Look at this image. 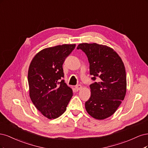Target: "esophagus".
Returning a JSON list of instances; mask_svg holds the SVG:
<instances>
[{"label":"esophagus","instance_id":"obj_1","mask_svg":"<svg viewBox=\"0 0 148 148\" xmlns=\"http://www.w3.org/2000/svg\"><path fill=\"white\" fill-rule=\"evenodd\" d=\"M82 85H80V84H78L77 85H75V88L76 90H77V91H78V90H80L81 88H82Z\"/></svg>","mask_w":148,"mask_h":148}]
</instances>
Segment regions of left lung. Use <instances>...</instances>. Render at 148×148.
I'll return each mask as SVG.
<instances>
[{"label": "left lung", "mask_w": 148, "mask_h": 148, "mask_svg": "<svg viewBox=\"0 0 148 148\" xmlns=\"http://www.w3.org/2000/svg\"><path fill=\"white\" fill-rule=\"evenodd\" d=\"M77 49L87 56L90 74L94 81L90 85L91 96L85 102V109L99 120L110 117L125 96L127 79L123 61L115 51L106 45L84 43Z\"/></svg>", "instance_id": "obj_1"}]
</instances>
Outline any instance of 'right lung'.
Here are the masks:
<instances>
[{"mask_svg": "<svg viewBox=\"0 0 148 148\" xmlns=\"http://www.w3.org/2000/svg\"><path fill=\"white\" fill-rule=\"evenodd\" d=\"M75 44L45 49L33 58L28 71L31 101L48 119H56L66 110L73 90L64 82L63 64Z\"/></svg>", "mask_w": 148, "mask_h": 148, "instance_id": "1", "label": "right lung"}]
</instances>
